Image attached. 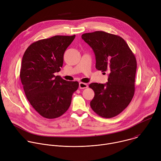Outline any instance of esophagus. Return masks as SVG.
Returning a JSON list of instances; mask_svg holds the SVG:
<instances>
[{"label":"esophagus","instance_id":"esophagus-1","mask_svg":"<svg viewBox=\"0 0 161 161\" xmlns=\"http://www.w3.org/2000/svg\"><path fill=\"white\" fill-rule=\"evenodd\" d=\"M88 85L86 83H79V88L80 89H83V88H88Z\"/></svg>","mask_w":161,"mask_h":161}]
</instances>
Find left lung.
Returning <instances> with one entry per match:
<instances>
[{"label": "left lung", "mask_w": 161, "mask_h": 161, "mask_svg": "<svg viewBox=\"0 0 161 161\" xmlns=\"http://www.w3.org/2000/svg\"><path fill=\"white\" fill-rule=\"evenodd\" d=\"M81 38L94 52L96 69L109 73L107 83L90 84L95 92L91 108L100 117H115L127 108L135 93V56L118 35L96 31L84 33Z\"/></svg>", "instance_id": "8db88e82"}]
</instances>
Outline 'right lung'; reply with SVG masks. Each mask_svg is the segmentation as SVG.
Masks as SVG:
<instances>
[{"mask_svg":"<svg viewBox=\"0 0 161 161\" xmlns=\"http://www.w3.org/2000/svg\"><path fill=\"white\" fill-rule=\"evenodd\" d=\"M75 38L56 35L31 43L23 55L20 78L28 100L42 117L54 119L69 109L78 81L64 80L61 71L64 53Z\"/></svg>","mask_w":161,"mask_h":161,"instance_id":"obj_1","label":"right lung"}]
</instances>
